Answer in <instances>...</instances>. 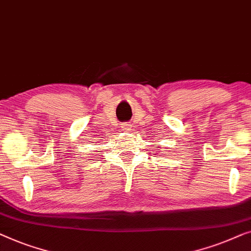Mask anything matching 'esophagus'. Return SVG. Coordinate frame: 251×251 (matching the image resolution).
Masks as SVG:
<instances>
[{
	"label": "esophagus",
	"mask_w": 251,
	"mask_h": 251,
	"mask_svg": "<svg viewBox=\"0 0 251 251\" xmlns=\"http://www.w3.org/2000/svg\"><path fill=\"white\" fill-rule=\"evenodd\" d=\"M130 127H132V126H130L129 124H127V123H125V124L122 125V128L125 129V130H129Z\"/></svg>",
	"instance_id": "1"
}]
</instances>
